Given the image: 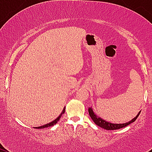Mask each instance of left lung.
<instances>
[{
    "mask_svg": "<svg viewBox=\"0 0 152 152\" xmlns=\"http://www.w3.org/2000/svg\"><path fill=\"white\" fill-rule=\"evenodd\" d=\"M88 112H89V115H90V118H91L92 120L94 121V123L96 124V125L102 127V128L104 129H107V130L119 129L126 127V126L129 125L130 124L135 121V120L137 118V117H138V115L140 113V112H139V113L136 115L135 118H134L132 119L130 121L126 122V123L125 124H113V123H110V122H108L107 121L104 120L103 118H102L101 117L98 116L97 115L94 113V111H93L92 107H90V108L88 109Z\"/></svg>",
    "mask_w": 152,
    "mask_h": 152,
    "instance_id": "obj_1",
    "label": "left lung"
}]
</instances>
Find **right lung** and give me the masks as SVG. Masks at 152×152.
<instances>
[{"label":"right lung","instance_id":"add662e5","mask_svg":"<svg viewBox=\"0 0 152 152\" xmlns=\"http://www.w3.org/2000/svg\"><path fill=\"white\" fill-rule=\"evenodd\" d=\"M65 108H64V109H63V110H62V113H61V114H60V115H59V117L56 118L55 119V120H53V121H51V122H50V123H48V124H45V125L42 126L35 127V128H37V129H44V128H46V127H50V126H52L55 125V124H56V123H57L58 121H59V119L61 118V115H62V114H64V113H65Z\"/></svg>","mask_w":152,"mask_h":152}]
</instances>
